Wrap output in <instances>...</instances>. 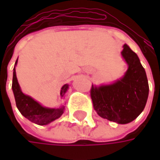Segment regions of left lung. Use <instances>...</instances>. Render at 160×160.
<instances>
[{
	"label": "left lung",
	"mask_w": 160,
	"mask_h": 160,
	"mask_svg": "<svg viewBox=\"0 0 160 160\" xmlns=\"http://www.w3.org/2000/svg\"><path fill=\"white\" fill-rule=\"evenodd\" d=\"M122 56L128 65L122 78L111 85L92 86L94 110L101 118L120 124L134 121L144 110L149 87L144 68L138 56L124 44Z\"/></svg>",
	"instance_id": "obj_1"
}]
</instances>
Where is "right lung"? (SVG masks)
I'll use <instances>...</instances> for the list:
<instances>
[{
    "mask_svg": "<svg viewBox=\"0 0 160 160\" xmlns=\"http://www.w3.org/2000/svg\"><path fill=\"white\" fill-rule=\"evenodd\" d=\"M18 59L16 61L15 65L17 64ZM12 92L15 98L16 106L18 108L19 112L27 118L28 120L38 125H46L50 123L51 122L59 118L63 114L64 106L57 108V109H51L42 106L39 103L33 99L28 95H26L22 92L20 89L19 82L16 77L15 67L13 68V76H12ZM68 88V85H64L61 89V96L63 97L66 93Z\"/></svg>",
    "mask_w": 160,
    "mask_h": 160,
    "instance_id": "1",
    "label": "right lung"
}]
</instances>
